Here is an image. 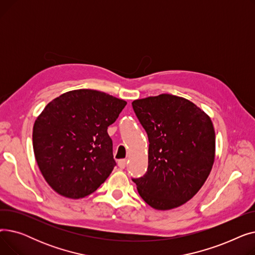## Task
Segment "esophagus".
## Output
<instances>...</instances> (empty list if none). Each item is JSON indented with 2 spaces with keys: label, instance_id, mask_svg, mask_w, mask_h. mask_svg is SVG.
<instances>
[{
  "label": "esophagus",
  "instance_id": "1",
  "mask_svg": "<svg viewBox=\"0 0 255 255\" xmlns=\"http://www.w3.org/2000/svg\"><path fill=\"white\" fill-rule=\"evenodd\" d=\"M126 164H127V160L126 159H121L118 161V165L120 168H125L126 167Z\"/></svg>",
  "mask_w": 255,
  "mask_h": 255
}]
</instances>
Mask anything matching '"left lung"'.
Here are the masks:
<instances>
[{
	"label": "left lung",
	"mask_w": 255,
	"mask_h": 255,
	"mask_svg": "<svg viewBox=\"0 0 255 255\" xmlns=\"http://www.w3.org/2000/svg\"><path fill=\"white\" fill-rule=\"evenodd\" d=\"M132 107L150 142L146 172L132 181L152 208L180 207L211 172L215 159L212 121L191 101L170 94L134 100Z\"/></svg>",
	"instance_id": "obj_1"
}]
</instances>
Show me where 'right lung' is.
<instances>
[{
  "instance_id": "1",
  "label": "right lung",
  "mask_w": 255,
  "mask_h": 255,
  "mask_svg": "<svg viewBox=\"0 0 255 255\" xmlns=\"http://www.w3.org/2000/svg\"><path fill=\"white\" fill-rule=\"evenodd\" d=\"M127 102L95 90L67 92L35 121L33 148L45 181L59 194L82 198L109 178L116 161L107 127Z\"/></svg>"
}]
</instances>
